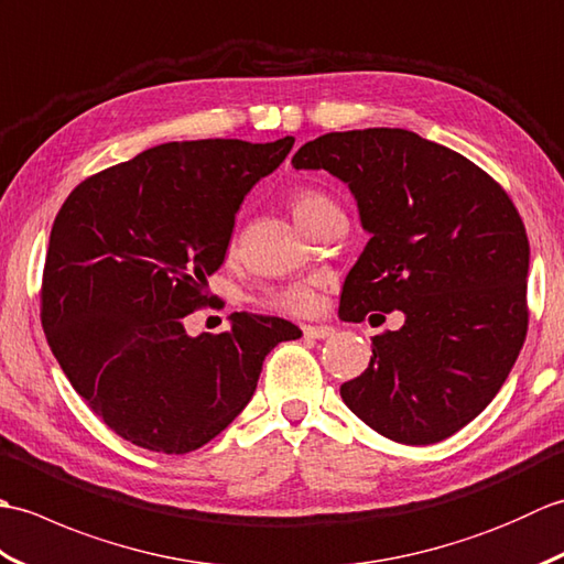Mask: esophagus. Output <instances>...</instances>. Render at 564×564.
<instances>
[{
    "label": "esophagus",
    "mask_w": 564,
    "mask_h": 564,
    "mask_svg": "<svg viewBox=\"0 0 564 564\" xmlns=\"http://www.w3.org/2000/svg\"><path fill=\"white\" fill-rule=\"evenodd\" d=\"M303 334L307 339H329V337H334V327H329V325H305Z\"/></svg>",
    "instance_id": "obj_1"
}]
</instances>
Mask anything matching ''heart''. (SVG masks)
<instances>
[{
	"label": "heart",
	"instance_id": "heart-1",
	"mask_svg": "<svg viewBox=\"0 0 564 564\" xmlns=\"http://www.w3.org/2000/svg\"><path fill=\"white\" fill-rule=\"evenodd\" d=\"M332 208H337V206H334V203L325 194H319V191H313V188L301 191V194H297L291 203L293 218L301 227L313 223L315 218H319L322 213H327ZM263 305L281 310V313H289V315H313L319 307V297H317L313 285L297 283V285H289V289H279V291L267 293V297H263Z\"/></svg>",
	"mask_w": 564,
	"mask_h": 564
}]
</instances>
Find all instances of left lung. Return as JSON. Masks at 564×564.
<instances>
[{"label":"left lung","instance_id":"1","mask_svg":"<svg viewBox=\"0 0 564 564\" xmlns=\"http://www.w3.org/2000/svg\"><path fill=\"white\" fill-rule=\"evenodd\" d=\"M291 164L349 186L370 235L344 281L341 319L404 315L370 339V364L341 400L406 446L453 436L495 400L529 329L531 249L511 198L463 154L402 128L327 133Z\"/></svg>","mask_w":564,"mask_h":564}]
</instances>
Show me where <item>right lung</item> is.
Returning <instances> with one entry per match:
<instances>
[{
	"label": "right lung",
	"mask_w": 564,
	"mask_h": 564,
	"mask_svg": "<svg viewBox=\"0 0 564 564\" xmlns=\"http://www.w3.org/2000/svg\"><path fill=\"white\" fill-rule=\"evenodd\" d=\"M293 142H164L89 176L59 208L43 329L72 388L121 438L154 453L200 448L245 410L273 346L303 334L249 313L215 337L184 327L208 303L245 196Z\"/></svg>",
	"instance_id": "right-lung-1"
}]
</instances>
